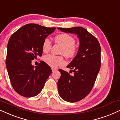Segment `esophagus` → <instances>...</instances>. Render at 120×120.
I'll list each match as a JSON object with an SVG mask.
<instances>
[{
    "mask_svg": "<svg viewBox=\"0 0 120 120\" xmlns=\"http://www.w3.org/2000/svg\"><path fill=\"white\" fill-rule=\"evenodd\" d=\"M56 70V68H52V71H54V70Z\"/></svg>",
    "mask_w": 120,
    "mask_h": 120,
    "instance_id": "obj_1",
    "label": "esophagus"
}]
</instances>
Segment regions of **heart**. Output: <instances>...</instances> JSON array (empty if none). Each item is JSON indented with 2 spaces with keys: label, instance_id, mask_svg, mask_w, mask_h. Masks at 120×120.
<instances>
[{
  "label": "heart",
  "instance_id": "heart-1",
  "mask_svg": "<svg viewBox=\"0 0 120 120\" xmlns=\"http://www.w3.org/2000/svg\"><path fill=\"white\" fill-rule=\"evenodd\" d=\"M56 43L61 45V52L68 58H72L76 55L77 47L75 45V40L71 35L63 33L57 35L55 37ZM52 47V43L48 38H45L43 43L42 49L43 52H48ZM44 61L52 68H56L64 64L65 61L63 57L53 55H48L44 57Z\"/></svg>",
  "mask_w": 120,
  "mask_h": 120
}]
</instances>
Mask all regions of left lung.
Here are the masks:
<instances>
[{
    "label": "left lung",
    "instance_id": "1",
    "mask_svg": "<svg viewBox=\"0 0 120 120\" xmlns=\"http://www.w3.org/2000/svg\"><path fill=\"white\" fill-rule=\"evenodd\" d=\"M65 33L75 34L79 38L77 53L67 66L73 69L74 75L59 70L61 76L57 82V89L60 97L70 103L83 99L92 90L100 68L101 48L94 36L85 28L75 27L69 28H57Z\"/></svg>",
    "mask_w": 120,
    "mask_h": 120
}]
</instances>
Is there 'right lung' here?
<instances>
[{
  "instance_id": "add662e5",
  "label": "right lung",
  "mask_w": 120,
  "mask_h": 120,
  "mask_svg": "<svg viewBox=\"0 0 120 120\" xmlns=\"http://www.w3.org/2000/svg\"><path fill=\"white\" fill-rule=\"evenodd\" d=\"M55 29L27 24L16 31L9 39L6 66L11 84L19 94L33 97L42 90L52 69L45 62L41 61L34 67L31 61L37 56H41L44 39Z\"/></svg>"
}]
</instances>
